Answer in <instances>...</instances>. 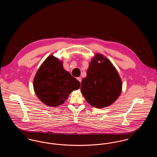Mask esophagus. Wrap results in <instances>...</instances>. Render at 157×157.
Masks as SVG:
<instances>
[{
  "instance_id": "obj_1",
  "label": "esophagus",
  "mask_w": 157,
  "mask_h": 157,
  "mask_svg": "<svg viewBox=\"0 0 157 157\" xmlns=\"http://www.w3.org/2000/svg\"><path fill=\"white\" fill-rule=\"evenodd\" d=\"M77 79H78L79 82H81V81H82V78H81V77H78V78H77Z\"/></svg>"
}]
</instances>
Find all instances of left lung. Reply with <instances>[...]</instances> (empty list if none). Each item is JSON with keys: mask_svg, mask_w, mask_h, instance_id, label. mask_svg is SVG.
Instances as JSON below:
<instances>
[{"mask_svg": "<svg viewBox=\"0 0 157 157\" xmlns=\"http://www.w3.org/2000/svg\"><path fill=\"white\" fill-rule=\"evenodd\" d=\"M122 88V80L112 62L102 54H95L81 82V91L88 103L97 108L107 107L119 98Z\"/></svg>", "mask_w": 157, "mask_h": 157, "instance_id": "1", "label": "left lung"}]
</instances>
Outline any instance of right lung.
<instances>
[{"mask_svg": "<svg viewBox=\"0 0 157 157\" xmlns=\"http://www.w3.org/2000/svg\"><path fill=\"white\" fill-rule=\"evenodd\" d=\"M33 83L37 98L51 107L63 104L69 95L80 87V82L63 68L62 60L53 55L40 65Z\"/></svg>", "mask_w": 157, "mask_h": 157, "instance_id": "right-lung-1", "label": "right lung"}]
</instances>
